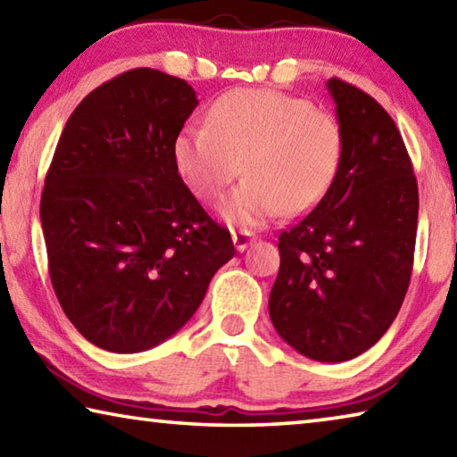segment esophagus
I'll return each instance as SVG.
<instances>
[{"label":"esophagus","mask_w":457,"mask_h":457,"mask_svg":"<svg viewBox=\"0 0 457 457\" xmlns=\"http://www.w3.org/2000/svg\"><path fill=\"white\" fill-rule=\"evenodd\" d=\"M231 242H234L237 252H244L247 250V245L253 242V236L250 231H234V234H231Z\"/></svg>","instance_id":"1"}]
</instances>
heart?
<instances>
[{"label":"heart","instance_id":"b5f03b06","mask_svg":"<svg viewBox=\"0 0 457 457\" xmlns=\"http://www.w3.org/2000/svg\"><path fill=\"white\" fill-rule=\"evenodd\" d=\"M343 153V127L332 114L264 88L228 92L207 111L205 127H185L173 141L177 173L201 199H220L244 171L220 210L239 228L312 210L335 183Z\"/></svg>","mask_w":457,"mask_h":457}]
</instances>
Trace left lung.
<instances>
[{
    "mask_svg": "<svg viewBox=\"0 0 457 457\" xmlns=\"http://www.w3.org/2000/svg\"><path fill=\"white\" fill-rule=\"evenodd\" d=\"M343 163L314 210L280 234L270 319L294 351L320 362L359 357L403 304L420 195L411 161L385 108L330 79Z\"/></svg>",
    "mask_w": 457,
    "mask_h": 457,
    "instance_id": "8db88e82",
    "label": "left lung"
}]
</instances>
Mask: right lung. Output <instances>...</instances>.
<instances>
[{
    "mask_svg": "<svg viewBox=\"0 0 457 457\" xmlns=\"http://www.w3.org/2000/svg\"><path fill=\"white\" fill-rule=\"evenodd\" d=\"M197 104L185 80L135 68L92 90L62 130L40 201L50 280L68 320L104 351L173 337L236 253L173 161Z\"/></svg>",
    "mask_w": 457,
    "mask_h": 457,
    "instance_id": "1",
    "label": "right lung"
}]
</instances>
